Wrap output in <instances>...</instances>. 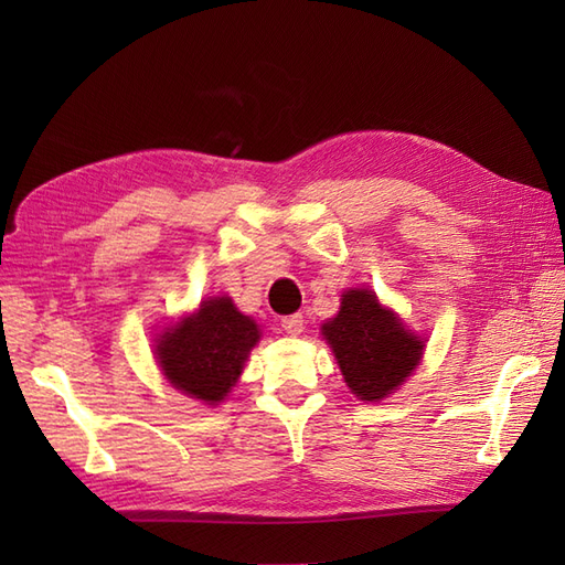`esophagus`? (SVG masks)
<instances>
[{
	"label": "esophagus",
	"mask_w": 565,
	"mask_h": 565,
	"mask_svg": "<svg viewBox=\"0 0 565 565\" xmlns=\"http://www.w3.org/2000/svg\"><path fill=\"white\" fill-rule=\"evenodd\" d=\"M280 324H282V330H285L287 334L297 337V334H301V332H303V316H301V313L285 316V318L280 320Z\"/></svg>",
	"instance_id": "obj_1"
}]
</instances>
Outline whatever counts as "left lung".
<instances>
[{
    "label": "left lung",
    "instance_id": "1",
    "mask_svg": "<svg viewBox=\"0 0 565 565\" xmlns=\"http://www.w3.org/2000/svg\"><path fill=\"white\" fill-rule=\"evenodd\" d=\"M344 382L355 398L382 401L396 391L422 361L424 339L367 287L341 295L339 313L320 328Z\"/></svg>",
    "mask_w": 565,
    "mask_h": 565
}]
</instances>
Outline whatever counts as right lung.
<instances>
[{
	"mask_svg": "<svg viewBox=\"0 0 565 565\" xmlns=\"http://www.w3.org/2000/svg\"><path fill=\"white\" fill-rule=\"evenodd\" d=\"M262 332L231 297H210L156 339V358L164 380L188 398L218 405L241 380L249 351Z\"/></svg>",
	"mask_w": 565,
	"mask_h": 565,
	"instance_id": "obj_1",
	"label": "right lung"
}]
</instances>
